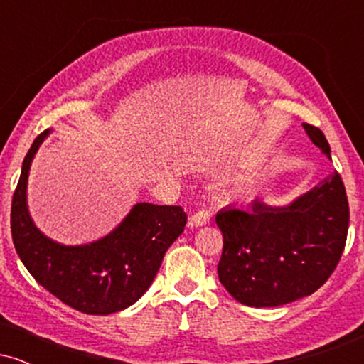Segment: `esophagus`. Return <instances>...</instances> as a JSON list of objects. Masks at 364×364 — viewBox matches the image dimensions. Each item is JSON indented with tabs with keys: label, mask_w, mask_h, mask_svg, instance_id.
Returning <instances> with one entry per match:
<instances>
[{
	"label": "esophagus",
	"mask_w": 364,
	"mask_h": 364,
	"mask_svg": "<svg viewBox=\"0 0 364 364\" xmlns=\"http://www.w3.org/2000/svg\"><path fill=\"white\" fill-rule=\"evenodd\" d=\"M208 220H210V212L198 210L190 215V219H188V225H190V228H200V225H205Z\"/></svg>",
	"instance_id": "34e87169"
}]
</instances>
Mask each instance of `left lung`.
I'll use <instances>...</instances> for the list:
<instances>
[{"label": "left lung", "mask_w": 364, "mask_h": 364, "mask_svg": "<svg viewBox=\"0 0 364 364\" xmlns=\"http://www.w3.org/2000/svg\"><path fill=\"white\" fill-rule=\"evenodd\" d=\"M310 140L330 157L320 128L303 123ZM224 236L219 281L236 301L281 306L310 296L327 282L346 246L349 203L341 174L330 176L286 207L255 200L250 208L217 212Z\"/></svg>", "instance_id": "8db88e82"}]
</instances>
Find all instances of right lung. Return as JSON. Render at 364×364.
Here are the masks:
<instances>
[{"label":"right lung","mask_w":364,"mask_h":364,"mask_svg":"<svg viewBox=\"0 0 364 364\" xmlns=\"http://www.w3.org/2000/svg\"><path fill=\"white\" fill-rule=\"evenodd\" d=\"M51 129L34 140L23 159L11 200V237L16 253L46 291L87 315H111L139 301L161 267L164 253L185 231L178 205L136 203L114 231L89 245L66 246L36 228L27 208L32 159Z\"/></svg>","instance_id":"obj_1"}]
</instances>
